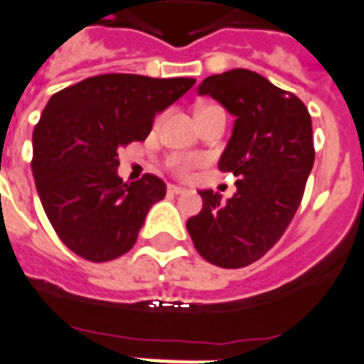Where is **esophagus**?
I'll list each match as a JSON object with an SVG mask.
<instances>
[{
	"mask_svg": "<svg viewBox=\"0 0 364 364\" xmlns=\"http://www.w3.org/2000/svg\"><path fill=\"white\" fill-rule=\"evenodd\" d=\"M184 191L186 189L180 188V186H175V184L167 186V193L169 195H180V193H184Z\"/></svg>",
	"mask_w": 364,
	"mask_h": 364,
	"instance_id": "34e87169",
	"label": "esophagus"
}]
</instances>
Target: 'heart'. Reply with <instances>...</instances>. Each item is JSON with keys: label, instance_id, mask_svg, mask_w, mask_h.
<instances>
[{"label": "heart", "instance_id": "heart-1", "mask_svg": "<svg viewBox=\"0 0 364 364\" xmlns=\"http://www.w3.org/2000/svg\"><path fill=\"white\" fill-rule=\"evenodd\" d=\"M167 164H169L173 173L184 176L188 175L189 171L193 169L195 165L199 164V160H197V158H189V156H171Z\"/></svg>", "mask_w": 364, "mask_h": 364}]
</instances>
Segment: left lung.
<instances>
[{"label": "left lung", "mask_w": 364, "mask_h": 364, "mask_svg": "<svg viewBox=\"0 0 364 364\" xmlns=\"http://www.w3.org/2000/svg\"><path fill=\"white\" fill-rule=\"evenodd\" d=\"M199 95L236 117L218 165L238 180L227 203L199 191L203 210L186 227L204 260L243 268L268 253L299 208L314 164L311 115L296 95L245 68L206 77Z\"/></svg>", "instance_id": "8db88e82"}]
</instances>
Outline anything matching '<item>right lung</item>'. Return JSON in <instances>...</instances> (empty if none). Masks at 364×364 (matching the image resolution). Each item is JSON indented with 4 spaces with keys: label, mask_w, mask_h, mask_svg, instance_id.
Returning a JSON list of instances; mask_svg holds the SVG:
<instances>
[{
    "label": "right lung",
    "mask_w": 364,
    "mask_h": 364,
    "mask_svg": "<svg viewBox=\"0 0 364 364\" xmlns=\"http://www.w3.org/2000/svg\"><path fill=\"white\" fill-rule=\"evenodd\" d=\"M195 85L193 77L100 74L55 92L33 130V161L42 208L77 257L107 262L134 247L164 180L122 182L119 149L145 141L156 113Z\"/></svg>",
    "instance_id": "1"
}]
</instances>
